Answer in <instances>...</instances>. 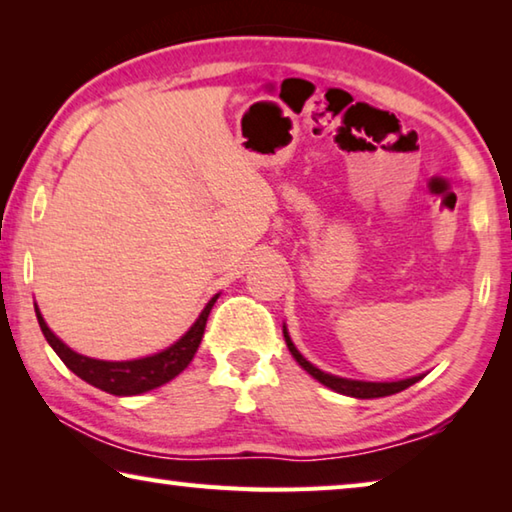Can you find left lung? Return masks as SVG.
<instances>
[{"label":"left lung","instance_id":"left-lung-1","mask_svg":"<svg viewBox=\"0 0 512 512\" xmlns=\"http://www.w3.org/2000/svg\"><path fill=\"white\" fill-rule=\"evenodd\" d=\"M284 332V341H287V348L293 354V359H296L302 368H305L311 377L318 379L320 384L332 388V391L341 393V395H350V397H359V400H372V397H386V395H395L404 391V388L413 386L415 381H420L422 377H411V379H400V381H357V379H345V377H336V375H329V372H323L320 368H316L314 363H309L302 354L296 350V345H293L291 336L287 332V327L282 329Z\"/></svg>","mask_w":512,"mask_h":512}]
</instances>
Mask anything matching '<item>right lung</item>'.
I'll return each instance as SVG.
<instances>
[{"instance_id": "right-lung-1", "label": "right lung", "mask_w": 512, "mask_h": 512, "mask_svg": "<svg viewBox=\"0 0 512 512\" xmlns=\"http://www.w3.org/2000/svg\"><path fill=\"white\" fill-rule=\"evenodd\" d=\"M216 298H219V293L207 302L205 309L201 311V316L196 318V323L189 327L176 343L169 345L167 350L151 354V357H144V359H133V361H101V359L83 357V354L67 348V345L60 341L54 332H51L45 323V318L40 314L38 305H36V316L47 343L54 348V352L63 359L65 366L72 370L76 377H81L94 388H101V391H106L110 395H140L146 391H153V388H158L162 384H167V381L178 377L180 372L189 366V361L194 359L198 345H201L207 316H210Z\"/></svg>"}]
</instances>
